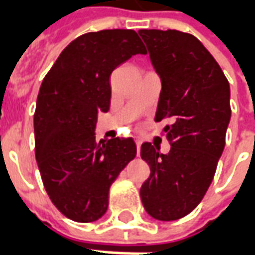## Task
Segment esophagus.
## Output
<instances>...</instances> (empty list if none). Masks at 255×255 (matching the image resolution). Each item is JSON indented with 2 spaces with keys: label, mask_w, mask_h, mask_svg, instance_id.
Returning a JSON list of instances; mask_svg holds the SVG:
<instances>
[{
  "label": "esophagus",
  "mask_w": 255,
  "mask_h": 255,
  "mask_svg": "<svg viewBox=\"0 0 255 255\" xmlns=\"http://www.w3.org/2000/svg\"><path fill=\"white\" fill-rule=\"evenodd\" d=\"M140 144H142V142H140V140H136V150H138V155H139V151H140Z\"/></svg>",
  "instance_id": "obj_1"
}]
</instances>
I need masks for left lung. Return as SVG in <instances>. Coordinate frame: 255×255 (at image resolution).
Wrapping results in <instances>:
<instances>
[{
    "label": "left lung",
    "mask_w": 255,
    "mask_h": 255,
    "mask_svg": "<svg viewBox=\"0 0 255 255\" xmlns=\"http://www.w3.org/2000/svg\"><path fill=\"white\" fill-rule=\"evenodd\" d=\"M139 35L162 83L154 120H172L164 128L168 154L147 142L140 147L150 166L140 198L153 219L172 221L191 213L213 180L231 119L230 83L191 34L140 30Z\"/></svg>",
    "instance_id": "8db88e82"
}]
</instances>
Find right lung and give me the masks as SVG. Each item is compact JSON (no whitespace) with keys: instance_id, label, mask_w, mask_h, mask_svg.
I'll list each match as a JSON object with an SVG mask.
<instances>
[{"instance_id":"obj_1","label":"right lung","mask_w":255,"mask_h":255,"mask_svg":"<svg viewBox=\"0 0 255 255\" xmlns=\"http://www.w3.org/2000/svg\"><path fill=\"white\" fill-rule=\"evenodd\" d=\"M146 47L133 30L83 34L43 79L34 113L35 157L53 205L78 223L105 214L109 188L136 155L132 138L97 140V116L111 106L112 72Z\"/></svg>"}]
</instances>
